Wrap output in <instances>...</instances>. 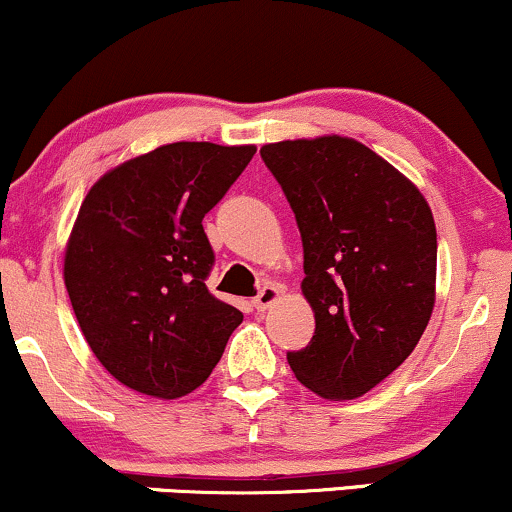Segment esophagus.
I'll return each mask as SVG.
<instances>
[{"mask_svg":"<svg viewBox=\"0 0 512 512\" xmlns=\"http://www.w3.org/2000/svg\"><path fill=\"white\" fill-rule=\"evenodd\" d=\"M281 298V289L279 286H274V284H267V286H262V291L257 293V298H255V308L257 310H267V308H272V305L279 301Z\"/></svg>","mask_w":512,"mask_h":512,"instance_id":"obj_1","label":"esophagus"}]
</instances>
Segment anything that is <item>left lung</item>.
Instances as JSON below:
<instances>
[{
    "mask_svg": "<svg viewBox=\"0 0 512 512\" xmlns=\"http://www.w3.org/2000/svg\"><path fill=\"white\" fill-rule=\"evenodd\" d=\"M303 240L315 334L289 363L325 399H356L419 344L436 303V223L419 187L356 139L264 144Z\"/></svg>",
    "mask_w": 512,
    "mask_h": 512,
    "instance_id": "left-lung-1",
    "label": "left lung"
}]
</instances>
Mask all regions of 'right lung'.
Listing matches in <instances>:
<instances>
[{"label": "right lung", "mask_w": 512, "mask_h": 512, "mask_svg": "<svg viewBox=\"0 0 512 512\" xmlns=\"http://www.w3.org/2000/svg\"><path fill=\"white\" fill-rule=\"evenodd\" d=\"M255 151L158 146L108 170L81 202L64 250V286L91 351L129 390L190 395L243 322L204 284L214 250L202 219Z\"/></svg>", "instance_id": "obj_1"}]
</instances>
